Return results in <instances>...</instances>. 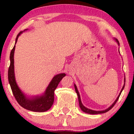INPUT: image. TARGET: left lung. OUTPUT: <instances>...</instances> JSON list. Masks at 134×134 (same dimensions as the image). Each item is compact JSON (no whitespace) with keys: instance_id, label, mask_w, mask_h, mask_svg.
Listing matches in <instances>:
<instances>
[{"instance_id":"8db88e82","label":"left lung","mask_w":134,"mask_h":134,"mask_svg":"<svg viewBox=\"0 0 134 134\" xmlns=\"http://www.w3.org/2000/svg\"><path fill=\"white\" fill-rule=\"evenodd\" d=\"M116 41H117L118 44L119 45V43L118 40H116ZM124 87H125V85H124L123 87H122V90H121V92H120V93H119V95L118 96V97H117L116 100L114 102V103H113L112 104V105L110 106L109 108H108L107 109H106V110H102V111H96V110H91V109H88V108H86L85 106H83V105L82 103H81V102L80 96V94H79V92H78V90H77V89L76 86L75 85H74V88H75V90H76V93L77 94V96H78L79 102V106H80V108H81V109L84 112L87 113H89V114H99V113H103L107 112L108 111H109V110H110L111 109H112V108L113 107V106H114V105H115V104H116V102L118 101V100L119 99L120 95H121V93H122V90H123V89H124Z\"/></svg>"}]
</instances>
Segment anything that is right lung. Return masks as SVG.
<instances>
[{
    "instance_id": "1",
    "label": "right lung",
    "mask_w": 134,
    "mask_h": 134,
    "mask_svg": "<svg viewBox=\"0 0 134 134\" xmlns=\"http://www.w3.org/2000/svg\"><path fill=\"white\" fill-rule=\"evenodd\" d=\"M22 32L18 34L16 38L15 44L17 42L18 38L21 34ZM15 49V45L10 52V65L8 70V80L10 84L11 89L13 96L16 100L18 103L22 108L27 110L34 111V112H45L48 110L53 105L54 100V90L57 87L60 81L65 76V74L62 73L57 74L54 77L53 80L49 83L48 87L45 91L44 96L36 97L34 99H28L22 93L19 89L16 83L14 74V60L13 55Z\"/></svg>"
}]
</instances>
